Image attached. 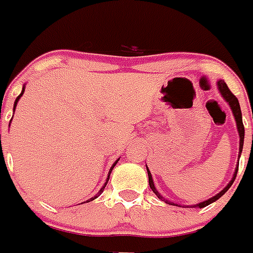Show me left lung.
Returning a JSON list of instances; mask_svg holds the SVG:
<instances>
[{"instance_id": "left-lung-1", "label": "left lung", "mask_w": 253, "mask_h": 253, "mask_svg": "<svg viewBox=\"0 0 253 253\" xmlns=\"http://www.w3.org/2000/svg\"><path fill=\"white\" fill-rule=\"evenodd\" d=\"M216 85H218V89H219L220 94H222V97H223L226 101L228 102V105H230V107H231L232 110V114H234V117H235V121H236V127H238V132H239V138H240V142H239V156L242 155V151H243V144H244V126H243V121H242V111H240V105H239V101H238V98H236L235 95L232 94L231 90L228 89V86L226 85V83H224L223 80H219L218 83H216ZM238 169H239V164H238V167H236L235 169V173H234V177H232V180L228 182V185L226 186V188L222 190V192H219L218 194H215L214 197H211V198H209L208 201H204V202H201V204H197V205H193V208H205V206H208V205L212 204V202H215L216 200H219L220 197L223 196L224 193L227 192L228 189H230V186H231L232 184H234V181H235V177H236V173H238ZM147 173H148V182H150V188L152 189V192L156 194V196L160 198L162 201H164L166 204L168 205H174V206H177L176 204H173V202H170V201L166 200L164 197L160 194V193L156 190V188H155V184H154V180H152V174H151L150 169L147 168ZM184 208V206H182Z\"/></svg>"}]
</instances>
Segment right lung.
<instances>
[{
  "instance_id": "1",
  "label": "right lung",
  "mask_w": 253,
  "mask_h": 253,
  "mask_svg": "<svg viewBox=\"0 0 253 253\" xmlns=\"http://www.w3.org/2000/svg\"><path fill=\"white\" fill-rule=\"evenodd\" d=\"M23 91H25V86H23V89H22V93H21V94L18 95L17 99H15V102H14L13 110H15V107H17V102H18V101H19V98H21V97H22V94H23ZM118 162H119V159H118V160H117V162L114 163V164H113V166H111L110 170H109V176H107V178H106V182H105V184H103V186H102V188H101V190H99V194H101V193L103 192V189H105V186H106V184H107V181H109V178H110V173H111V170H113V168H114L115 164H117V163H118ZM94 198H97V196H95ZM94 198H90V200H87L86 202H90V201H93V200H94Z\"/></svg>"
}]
</instances>
